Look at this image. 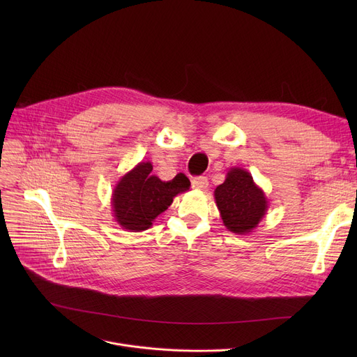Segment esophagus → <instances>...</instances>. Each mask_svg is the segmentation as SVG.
<instances>
[{"mask_svg": "<svg viewBox=\"0 0 357 357\" xmlns=\"http://www.w3.org/2000/svg\"><path fill=\"white\" fill-rule=\"evenodd\" d=\"M192 186L195 190H207V186H208V179H207V176H195V178H192Z\"/></svg>", "mask_w": 357, "mask_h": 357, "instance_id": "esophagus-1", "label": "esophagus"}]
</instances>
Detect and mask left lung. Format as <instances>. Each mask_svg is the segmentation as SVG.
Masks as SVG:
<instances>
[{
    "label": "left lung",
    "mask_w": 357,
    "mask_h": 357,
    "mask_svg": "<svg viewBox=\"0 0 357 357\" xmlns=\"http://www.w3.org/2000/svg\"><path fill=\"white\" fill-rule=\"evenodd\" d=\"M217 208L226 229L236 234L252 233L264 220L269 202L264 190L243 167H230L226 181L214 191Z\"/></svg>",
    "instance_id": "left-lung-1"
}]
</instances>
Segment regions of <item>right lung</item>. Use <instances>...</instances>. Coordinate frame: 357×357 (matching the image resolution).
<instances>
[{"label":"right lung","instance_id":"right-lung-1","mask_svg":"<svg viewBox=\"0 0 357 357\" xmlns=\"http://www.w3.org/2000/svg\"><path fill=\"white\" fill-rule=\"evenodd\" d=\"M152 162H140L120 178L111 195L114 220L127 231H144L158 215L167 210L178 194L190 190L191 182L183 174L172 181L152 175Z\"/></svg>","mask_w":357,"mask_h":357}]
</instances>
